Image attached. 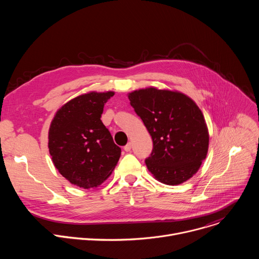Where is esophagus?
I'll return each mask as SVG.
<instances>
[{"instance_id":"1","label":"esophagus","mask_w":259,"mask_h":259,"mask_svg":"<svg viewBox=\"0 0 259 259\" xmlns=\"http://www.w3.org/2000/svg\"><path fill=\"white\" fill-rule=\"evenodd\" d=\"M131 147H132V144H131V142H129V143H127V144L124 146V151H125V152H130V151H131Z\"/></svg>"}]
</instances>
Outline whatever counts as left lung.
<instances>
[{
    "mask_svg": "<svg viewBox=\"0 0 259 259\" xmlns=\"http://www.w3.org/2000/svg\"><path fill=\"white\" fill-rule=\"evenodd\" d=\"M128 97L153 139V151L145 159L149 171L168 186L190 179L205 160L209 145L198 105L182 93L156 88L137 90Z\"/></svg>",
    "mask_w": 259,
    "mask_h": 259,
    "instance_id": "8db88e82",
    "label": "left lung"
}]
</instances>
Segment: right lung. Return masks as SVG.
Instances as JSON below:
<instances>
[{
    "instance_id": "1",
    "label": "right lung",
    "mask_w": 259,
    "mask_h": 259,
    "mask_svg": "<svg viewBox=\"0 0 259 259\" xmlns=\"http://www.w3.org/2000/svg\"><path fill=\"white\" fill-rule=\"evenodd\" d=\"M114 92H90L71 99L56 113L49 129L54 166L70 183L96 188L116 167L121 149L100 118Z\"/></svg>"
}]
</instances>
